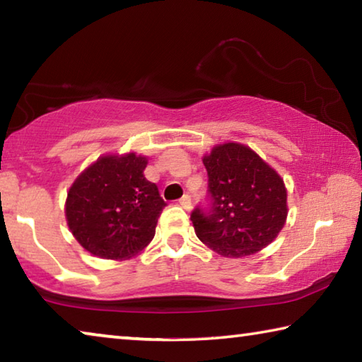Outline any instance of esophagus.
Listing matches in <instances>:
<instances>
[{"instance_id":"esophagus-1","label":"esophagus","mask_w":362,"mask_h":362,"mask_svg":"<svg viewBox=\"0 0 362 362\" xmlns=\"http://www.w3.org/2000/svg\"><path fill=\"white\" fill-rule=\"evenodd\" d=\"M179 203H180V206H182L183 209H185V211H189V209H192V198H189L188 194H183L182 198L179 199Z\"/></svg>"}]
</instances>
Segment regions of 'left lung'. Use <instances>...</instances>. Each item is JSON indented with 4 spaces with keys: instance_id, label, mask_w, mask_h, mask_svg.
<instances>
[{
    "instance_id": "1",
    "label": "left lung",
    "mask_w": 362,
    "mask_h": 362,
    "mask_svg": "<svg viewBox=\"0 0 362 362\" xmlns=\"http://www.w3.org/2000/svg\"><path fill=\"white\" fill-rule=\"evenodd\" d=\"M211 209L196 207V236L222 257L240 259L272 244L287 218L284 180L268 163L238 142L214 146L203 156Z\"/></svg>"
}]
</instances>
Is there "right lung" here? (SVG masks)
<instances>
[{
  "mask_svg": "<svg viewBox=\"0 0 362 362\" xmlns=\"http://www.w3.org/2000/svg\"><path fill=\"white\" fill-rule=\"evenodd\" d=\"M148 159L134 151L103 155L66 193V225L81 246L107 260H127L148 246L164 203L145 179Z\"/></svg>",
  "mask_w": 362,
  "mask_h": 362,
  "instance_id": "add662e5",
  "label": "right lung"
}]
</instances>
